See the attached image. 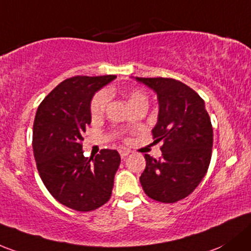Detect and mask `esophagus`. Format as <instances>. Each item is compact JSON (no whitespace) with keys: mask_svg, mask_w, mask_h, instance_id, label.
I'll use <instances>...</instances> for the list:
<instances>
[{"mask_svg":"<svg viewBox=\"0 0 251 251\" xmlns=\"http://www.w3.org/2000/svg\"><path fill=\"white\" fill-rule=\"evenodd\" d=\"M130 150H127V149H120L119 150V154H120V156H121V159H125L126 156H127L128 154H130Z\"/></svg>","mask_w":251,"mask_h":251,"instance_id":"obj_1","label":"esophagus"}]
</instances>
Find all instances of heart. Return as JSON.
Wrapping results in <instances>:
<instances>
[{"label": "heart", "instance_id": "1", "mask_svg": "<svg viewBox=\"0 0 251 251\" xmlns=\"http://www.w3.org/2000/svg\"><path fill=\"white\" fill-rule=\"evenodd\" d=\"M110 92H112V90H108L107 92L100 91L99 94L95 95L90 104V113L92 118H99L103 114L105 107H107V103H108V99H109L108 95H109ZM127 101H128V104L131 105L138 101H147V96L142 91L133 90L128 94Z\"/></svg>", "mask_w": 251, "mask_h": 251}]
</instances>
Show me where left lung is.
Listing matches in <instances>:
<instances>
[{
  "mask_svg": "<svg viewBox=\"0 0 251 251\" xmlns=\"http://www.w3.org/2000/svg\"><path fill=\"white\" fill-rule=\"evenodd\" d=\"M136 80L156 92L159 115L151 132L154 143L162 144L159 160L144 155L142 188L155 201H180L199 186L212 157L213 127L204 101L176 79L136 77Z\"/></svg>",
  "mask_w": 251,
  "mask_h": 251,
  "instance_id": "8db88e82",
  "label": "left lung"
}]
</instances>
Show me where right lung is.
I'll return each mask as SVG.
<instances>
[{
    "instance_id": "right-lung-1",
    "label": "right lung",
    "mask_w": 251,
    "mask_h": 251,
    "mask_svg": "<svg viewBox=\"0 0 251 251\" xmlns=\"http://www.w3.org/2000/svg\"><path fill=\"white\" fill-rule=\"evenodd\" d=\"M117 75H77L60 83L37 109L32 147L42 181L55 200L77 212H90L109 201L120 165L117 150L83 154V134L91 123L95 92Z\"/></svg>"
}]
</instances>
